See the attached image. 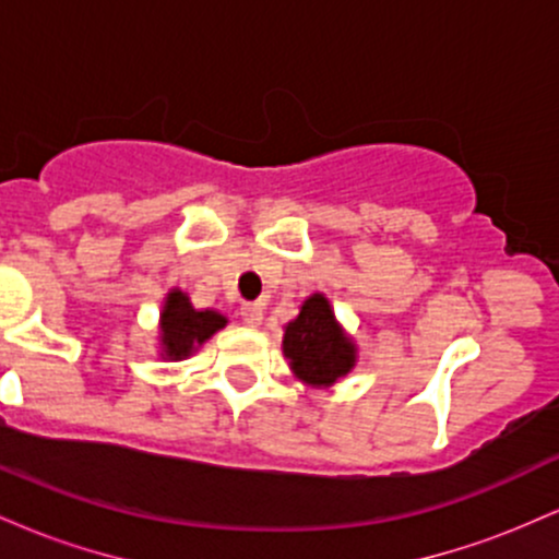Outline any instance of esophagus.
I'll return each mask as SVG.
<instances>
[{"label":"esophagus","mask_w":559,"mask_h":559,"mask_svg":"<svg viewBox=\"0 0 559 559\" xmlns=\"http://www.w3.org/2000/svg\"><path fill=\"white\" fill-rule=\"evenodd\" d=\"M241 320L247 325H260L262 323V305H258V301H247V305H241Z\"/></svg>","instance_id":"obj_1"}]
</instances>
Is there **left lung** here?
<instances>
[{"instance_id":"1","label":"left lung","mask_w":559,"mask_h":559,"mask_svg":"<svg viewBox=\"0 0 559 559\" xmlns=\"http://www.w3.org/2000/svg\"><path fill=\"white\" fill-rule=\"evenodd\" d=\"M284 355L307 386H331L357 362V346L336 323L329 299L312 294L284 329Z\"/></svg>"}]
</instances>
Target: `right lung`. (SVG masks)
<instances>
[{
  "label": "right lung",
  "instance_id": "right-lung-1",
  "mask_svg": "<svg viewBox=\"0 0 559 559\" xmlns=\"http://www.w3.org/2000/svg\"><path fill=\"white\" fill-rule=\"evenodd\" d=\"M226 316L215 310H194L191 299L181 288H173L165 297L163 316H159V342H163V357L168 360H183L197 346L207 342L213 333L226 329Z\"/></svg>",
  "mask_w": 559,
  "mask_h": 559
}]
</instances>
